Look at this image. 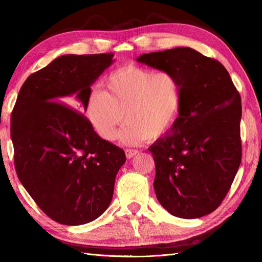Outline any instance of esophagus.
Listing matches in <instances>:
<instances>
[{"mask_svg":"<svg viewBox=\"0 0 262 262\" xmlns=\"http://www.w3.org/2000/svg\"><path fill=\"white\" fill-rule=\"evenodd\" d=\"M137 153H138L137 149H132V148L125 149V154H126V158L127 159H132L133 157H135Z\"/></svg>","mask_w":262,"mask_h":262,"instance_id":"34e87169","label":"esophagus"}]
</instances>
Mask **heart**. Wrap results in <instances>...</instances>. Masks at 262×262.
Instances as JSON below:
<instances>
[{"mask_svg":"<svg viewBox=\"0 0 262 262\" xmlns=\"http://www.w3.org/2000/svg\"><path fill=\"white\" fill-rule=\"evenodd\" d=\"M104 86L105 91L92 90L85 104L89 119L103 140L113 141L125 120L120 141L127 145L157 140L173 125L180 84L170 72L126 65L114 71Z\"/></svg>","mask_w":262,"mask_h":262,"instance_id":"obj_1","label":"heart"}]
</instances>
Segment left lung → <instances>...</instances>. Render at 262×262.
Returning a JSON list of instances; mask_svg holds the SVG:
<instances>
[{"instance_id": "1", "label": "left lung", "mask_w": 262, "mask_h": 262, "mask_svg": "<svg viewBox=\"0 0 262 262\" xmlns=\"http://www.w3.org/2000/svg\"><path fill=\"white\" fill-rule=\"evenodd\" d=\"M137 62L170 72L180 84L179 116L148 151L154 190L171 215L199 219L223 202L241 163V98L219 60L192 48L143 54Z\"/></svg>"}]
</instances>
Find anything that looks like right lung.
<instances>
[{
    "label": "right lung",
    "mask_w": 262,
    "mask_h": 262,
    "mask_svg": "<svg viewBox=\"0 0 262 262\" xmlns=\"http://www.w3.org/2000/svg\"><path fill=\"white\" fill-rule=\"evenodd\" d=\"M114 54L63 55L29 75L11 116L15 171L22 186L52 220L92 222L108 208L125 152L102 140L85 111L91 85Z\"/></svg>",
    "instance_id": "right-lung-1"
}]
</instances>
